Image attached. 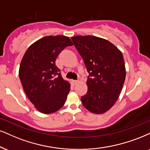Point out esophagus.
I'll use <instances>...</instances> for the list:
<instances>
[{"instance_id":"34e87169","label":"esophagus","mask_w":150,"mask_h":150,"mask_svg":"<svg viewBox=\"0 0 150 150\" xmlns=\"http://www.w3.org/2000/svg\"><path fill=\"white\" fill-rule=\"evenodd\" d=\"M72 83H73L74 85H76L79 83V81H76V80H72Z\"/></svg>"}]
</instances>
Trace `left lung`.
Masks as SVG:
<instances>
[{
	"instance_id": "1",
	"label": "left lung",
	"mask_w": 150,
	"mask_h": 150,
	"mask_svg": "<svg viewBox=\"0 0 150 150\" xmlns=\"http://www.w3.org/2000/svg\"><path fill=\"white\" fill-rule=\"evenodd\" d=\"M89 73L83 105L92 113L102 114L115 103L126 77L122 53L114 44L95 36L71 38Z\"/></svg>"
}]
</instances>
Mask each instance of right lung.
I'll return each instance as SVG.
<instances>
[{
    "label": "right lung",
    "mask_w": 150,
    "mask_h": 150,
    "mask_svg": "<svg viewBox=\"0 0 150 150\" xmlns=\"http://www.w3.org/2000/svg\"><path fill=\"white\" fill-rule=\"evenodd\" d=\"M73 43L63 35L47 36L31 44L23 55L18 75L22 87L38 111L50 114L65 103L70 83L62 79L55 60Z\"/></svg>",
    "instance_id": "right-lung-1"
}]
</instances>
